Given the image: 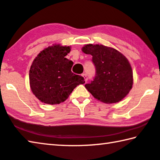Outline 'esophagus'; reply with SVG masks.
<instances>
[{
	"label": "esophagus",
	"mask_w": 160,
	"mask_h": 160,
	"mask_svg": "<svg viewBox=\"0 0 160 160\" xmlns=\"http://www.w3.org/2000/svg\"><path fill=\"white\" fill-rule=\"evenodd\" d=\"M82 76L84 78V79H85V82H86L87 81H88V76H87V75L85 73H82Z\"/></svg>",
	"instance_id": "34e87169"
}]
</instances>
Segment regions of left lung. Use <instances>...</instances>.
I'll return each mask as SVG.
<instances>
[{
	"label": "left lung",
	"mask_w": 160,
	"mask_h": 160,
	"mask_svg": "<svg viewBox=\"0 0 160 160\" xmlns=\"http://www.w3.org/2000/svg\"><path fill=\"white\" fill-rule=\"evenodd\" d=\"M92 56L95 76L85 87L94 98L104 103L120 102L132 86V70L125 56L114 48L103 45L87 44L82 48Z\"/></svg>",
	"instance_id": "8db88e82"
}]
</instances>
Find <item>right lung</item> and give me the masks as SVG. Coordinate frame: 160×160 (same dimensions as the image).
Masks as SVG:
<instances>
[{"mask_svg": "<svg viewBox=\"0 0 160 160\" xmlns=\"http://www.w3.org/2000/svg\"><path fill=\"white\" fill-rule=\"evenodd\" d=\"M70 51V47H49L38 54L32 64L29 74L31 90L45 104L63 102L78 85L85 82L83 77L72 72L73 63L66 58Z\"/></svg>", "mask_w": 160, "mask_h": 160, "instance_id": "right-lung-1", "label": "right lung"}]
</instances>
